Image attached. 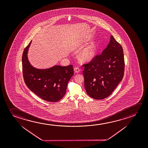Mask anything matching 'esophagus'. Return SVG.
I'll return each instance as SVG.
<instances>
[{
	"mask_svg": "<svg viewBox=\"0 0 148 148\" xmlns=\"http://www.w3.org/2000/svg\"><path fill=\"white\" fill-rule=\"evenodd\" d=\"M74 72L75 73H79L80 72V69L78 67H75L74 69Z\"/></svg>",
	"mask_w": 148,
	"mask_h": 148,
	"instance_id": "34e87169",
	"label": "esophagus"
}]
</instances>
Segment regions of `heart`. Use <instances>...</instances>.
Masks as SVG:
<instances>
[{
	"label": "heart",
	"mask_w": 148,
	"mask_h": 148,
	"mask_svg": "<svg viewBox=\"0 0 148 148\" xmlns=\"http://www.w3.org/2000/svg\"><path fill=\"white\" fill-rule=\"evenodd\" d=\"M96 51L97 46L95 42L91 41L79 53L78 58L82 62H89L95 57Z\"/></svg>",
	"instance_id": "b5f03b06"
}]
</instances>
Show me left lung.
Segmentation results:
<instances>
[{
  "instance_id": "8db88e82",
  "label": "left lung",
  "mask_w": 148,
  "mask_h": 148,
  "mask_svg": "<svg viewBox=\"0 0 148 148\" xmlns=\"http://www.w3.org/2000/svg\"><path fill=\"white\" fill-rule=\"evenodd\" d=\"M84 66V85L88 95L95 99L106 98L123 77L122 47L111 36L108 45L102 53L97 55Z\"/></svg>"
}]
</instances>
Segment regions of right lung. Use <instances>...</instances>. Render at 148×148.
Returning <instances> with one entry per match:
<instances>
[{
    "mask_svg": "<svg viewBox=\"0 0 148 148\" xmlns=\"http://www.w3.org/2000/svg\"><path fill=\"white\" fill-rule=\"evenodd\" d=\"M32 41L22 56V69L27 87L38 97L50 102L60 100L66 94L69 81L73 75L72 65L53 66L46 69L34 68L29 62L28 51Z\"/></svg>",
    "mask_w": 148,
    "mask_h": 148,
    "instance_id": "right-lung-1",
    "label": "right lung"
}]
</instances>
